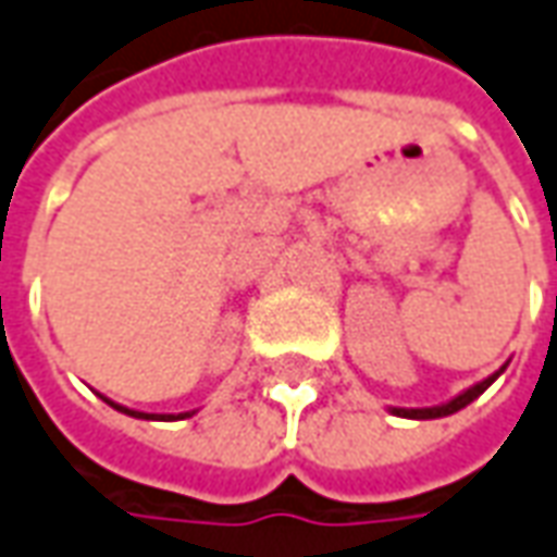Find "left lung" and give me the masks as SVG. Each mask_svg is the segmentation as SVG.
Returning <instances> with one entry per match:
<instances>
[{
    "label": "left lung",
    "mask_w": 557,
    "mask_h": 557,
    "mask_svg": "<svg viewBox=\"0 0 557 557\" xmlns=\"http://www.w3.org/2000/svg\"><path fill=\"white\" fill-rule=\"evenodd\" d=\"M503 371H506V364H503L499 371H494L491 376H484V380L475 383V386H469V389H462L460 395H454V398H450V401H444V405H432V408H389V410L395 413V417H405V420H438V417H450V413H457V410H462L466 405H472L481 392L487 389V386H491Z\"/></svg>",
    "instance_id": "8db88e82"
}]
</instances>
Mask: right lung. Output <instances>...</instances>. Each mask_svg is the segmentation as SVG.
<instances>
[{
  "label": "right lung",
  "instance_id": "obj_1",
  "mask_svg": "<svg viewBox=\"0 0 557 557\" xmlns=\"http://www.w3.org/2000/svg\"><path fill=\"white\" fill-rule=\"evenodd\" d=\"M110 408L122 410V413H128V417H137V420H186V417H193L196 410H183V413H144V410H134V408H125V405H115V401H110L107 395H100Z\"/></svg>",
  "mask_w": 557,
  "mask_h": 557
}]
</instances>
